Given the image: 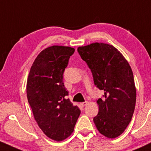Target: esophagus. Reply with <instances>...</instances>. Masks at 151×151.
Listing matches in <instances>:
<instances>
[{"mask_svg":"<svg viewBox=\"0 0 151 151\" xmlns=\"http://www.w3.org/2000/svg\"><path fill=\"white\" fill-rule=\"evenodd\" d=\"M87 104H88V102H87V101H86V102H82V103H80V105H82V107H85Z\"/></svg>","mask_w":151,"mask_h":151,"instance_id":"1","label":"esophagus"}]
</instances>
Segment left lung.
Here are the masks:
<instances>
[{"mask_svg": "<svg viewBox=\"0 0 151 151\" xmlns=\"http://www.w3.org/2000/svg\"><path fill=\"white\" fill-rule=\"evenodd\" d=\"M77 51L90 68L94 84L105 92L104 98L97 100L99 112L94 125L104 136L115 138L125 131L135 110L136 88L131 67L110 44L95 42Z\"/></svg>", "mask_w": 151, "mask_h": 151, "instance_id": "1", "label": "left lung"}]
</instances>
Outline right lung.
<instances>
[{
    "label": "right lung",
    "instance_id": "right-lung-1",
    "mask_svg": "<svg viewBox=\"0 0 151 151\" xmlns=\"http://www.w3.org/2000/svg\"><path fill=\"white\" fill-rule=\"evenodd\" d=\"M75 49L52 46L39 53L33 63L26 84V94L34 119L43 132L62 141L74 131L81 111L66 96L69 92L63 74Z\"/></svg>",
    "mask_w": 151,
    "mask_h": 151
}]
</instances>
